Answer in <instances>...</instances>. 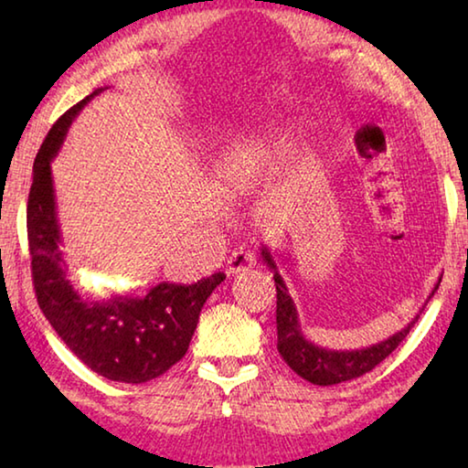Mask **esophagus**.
<instances>
[{
    "instance_id": "esophagus-1",
    "label": "esophagus",
    "mask_w": 468,
    "mask_h": 468,
    "mask_svg": "<svg viewBox=\"0 0 468 468\" xmlns=\"http://www.w3.org/2000/svg\"><path fill=\"white\" fill-rule=\"evenodd\" d=\"M251 268H256V256L250 250H235L227 260V274L235 276L241 272H248Z\"/></svg>"
}]
</instances>
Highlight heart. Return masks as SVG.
<instances>
[{"label":"heart","mask_w":468,"mask_h":468,"mask_svg":"<svg viewBox=\"0 0 468 468\" xmlns=\"http://www.w3.org/2000/svg\"><path fill=\"white\" fill-rule=\"evenodd\" d=\"M253 163L248 154H233L229 156V161L223 169V177L233 184L235 187H241L245 181L251 177Z\"/></svg>","instance_id":"heart-1"}]
</instances>
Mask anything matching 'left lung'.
<instances>
[{
	"label": "left lung",
	"mask_w": 468,
	"mask_h": 468,
	"mask_svg": "<svg viewBox=\"0 0 468 468\" xmlns=\"http://www.w3.org/2000/svg\"><path fill=\"white\" fill-rule=\"evenodd\" d=\"M262 260L266 266L274 272V284H276V332H279V343H276V348H279L281 357L287 361V366L295 371L297 376H301L307 382H312L315 386H335V384H343L348 382V379H355L367 371L379 366L388 355H390L396 346H399L402 340L407 338L410 328L415 326V322L419 320V314L423 312V307L419 310V314L410 320L405 328L396 335L388 336L386 340H379V343L366 346V348H355V351H336V348H326V346H318L314 345L312 340H307L301 332V322L297 315V307L295 301L289 295L287 284H284L282 276L279 274V268H276V262L272 258L271 250L262 245ZM441 282V276L435 282L433 291L430 292V301L433 297V292L438 291Z\"/></svg>",
	"instance_id": "obj_1"
}]
</instances>
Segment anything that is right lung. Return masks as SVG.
Listing matches in <instances>:
<instances>
[{
    "mask_svg": "<svg viewBox=\"0 0 468 468\" xmlns=\"http://www.w3.org/2000/svg\"><path fill=\"white\" fill-rule=\"evenodd\" d=\"M99 92L76 102L53 123L35 158L27 206L30 266L38 307L69 351L111 382L142 384L163 376L187 353L206 299L225 274L217 272L194 284L158 282L146 295L128 291L109 299L82 295L69 282L51 161L76 115Z\"/></svg>",
    "mask_w": 468,
    "mask_h": 468,
    "instance_id": "right-lung-1",
    "label": "right lung"
}]
</instances>
